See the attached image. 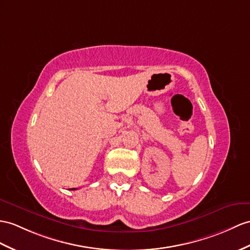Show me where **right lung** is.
<instances>
[{
  "label": "right lung",
  "instance_id": "1",
  "mask_svg": "<svg viewBox=\"0 0 250 250\" xmlns=\"http://www.w3.org/2000/svg\"><path fill=\"white\" fill-rule=\"evenodd\" d=\"M72 190H76V188H72Z\"/></svg>",
  "mask_w": 250,
  "mask_h": 250
}]
</instances>
